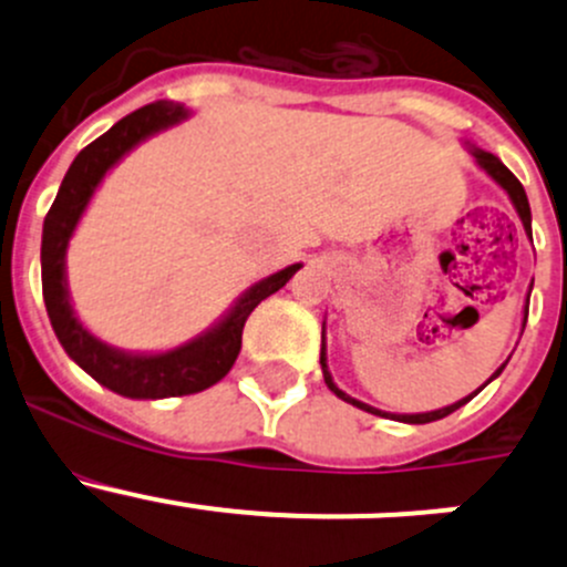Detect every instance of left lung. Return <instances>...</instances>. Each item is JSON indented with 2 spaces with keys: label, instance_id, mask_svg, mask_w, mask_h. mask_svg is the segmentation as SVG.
<instances>
[{
  "label": "left lung",
  "instance_id": "8db88e82",
  "mask_svg": "<svg viewBox=\"0 0 567 567\" xmlns=\"http://www.w3.org/2000/svg\"><path fill=\"white\" fill-rule=\"evenodd\" d=\"M463 145L468 147V153H472V156H474V162H477V167L483 169V173L488 175L491 181L496 183V186H502V188H505V192H507V197H511L513 208H516L518 219H522L524 230H527V236H529V241H532V210H529V199H527V192H524V186H522V183H518V177L513 175L511 169H507L505 164H502L499 158L494 156V153H488V151H480V147H477V145H472V142H463ZM529 293H532V285H529ZM529 293H527V305H524V326H527V312H529ZM323 331H326V323H323ZM505 364H507V362H505ZM505 364H502V368L496 370V373L491 375V379L485 381L483 386H488L491 381H494L496 375H499L502 370H505ZM320 370H323V381H326V386H329V390L334 392L337 398H340V400H346V403L357 405V409H362V411H370V414H375V416H390V420H398V422H409V425H425V422H436V420H444V416H447V414H453V411H458L461 405H466L468 400L474 398V394H477L480 390H483V386H480L477 392L466 394V398H461L458 403H453V405H444V409H436V411H422V414H392V411H381V409H373V405H368V403H362V400L351 398V394H346V392L340 390V386L334 384V379H331V373H329V364H326V342H323V348H320Z\"/></svg>",
  "mask_w": 567,
  "mask_h": 567
}]
</instances>
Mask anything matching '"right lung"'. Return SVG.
I'll use <instances>...</instances> for the list:
<instances>
[{
	"label": "right lung",
	"instance_id": "obj_1",
	"mask_svg": "<svg viewBox=\"0 0 567 567\" xmlns=\"http://www.w3.org/2000/svg\"><path fill=\"white\" fill-rule=\"evenodd\" d=\"M192 114V109L175 101H156L128 117L117 120L104 136L90 142L73 164L68 167L60 183L54 205L43 221V244H40V271H43V301L49 312L51 329L65 348L68 357L87 375H93L101 386L134 400H162L181 398V394L203 392L225 379L236 364L241 351L244 323L262 299L285 288L290 277L301 268V262L282 268L271 277L260 279L244 290L230 310L216 320L203 334L192 337L183 346L169 351L145 353L123 351L106 346L104 340L87 331L76 318L71 305V290L65 277V251L87 210L90 199L99 192L101 181L112 167H117L136 145L151 136L173 128Z\"/></svg>",
	"mask_w": 567,
	"mask_h": 567
}]
</instances>
